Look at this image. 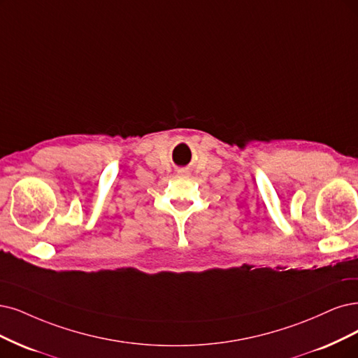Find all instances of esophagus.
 <instances>
[{
  "mask_svg": "<svg viewBox=\"0 0 358 358\" xmlns=\"http://www.w3.org/2000/svg\"><path fill=\"white\" fill-rule=\"evenodd\" d=\"M181 174H182V172H181Z\"/></svg>",
  "mask_w": 358,
  "mask_h": 358,
  "instance_id": "34e87169",
  "label": "esophagus"
}]
</instances>
